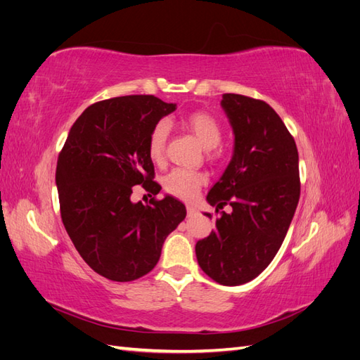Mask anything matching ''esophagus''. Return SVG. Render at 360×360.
<instances>
[{"label":"esophagus","instance_id":"1","mask_svg":"<svg viewBox=\"0 0 360 360\" xmlns=\"http://www.w3.org/2000/svg\"><path fill=\"white\" fill-rule=\"evenodd\" d=\"M186 210H188V216H189V217L197 214V209H195L193 205H186Z\"/></svg>","mask_w":360,"mask_h":360}]
</instances>
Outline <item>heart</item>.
<instances>
[{"instance_id": "heart-1", "label": "heart", "mask_w": 360, "mask_h": 360, "mask_svg": "<svg viewBox=\"0 0 360 360\" xmlns=\"http://www.w3.org/2000/svg\"><path fill=\"white\" fill-rule=\"evenodd\" d=\"M183 124L189 132H192L200 141L202 148L209 150L213 158H221V150L217 146L222 141V127L217 120L202 111L192 112L184 117ZM169 135V123L167 120H159V122L151 127L148 139H147V151L151 160L160 162L165 156V148ZM205 183V176L197 171H189L183 168L172 169L163 180V186L167 192L181 200H193L198 195L202 184Z\"/></svg>"}]
</instances>
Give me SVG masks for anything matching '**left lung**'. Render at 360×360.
<instances>
[{"label": "left lung", "mask_w": 360, "mask_h": 360, "mask_svg": "<svg viewBox=\"0 0 360 360\" xmlns=\"http://www.w3.org/2000/svg\"><path fill=\"white\" fill-rule=\"evenodd\" d=\"M234 132V155L207 195L221 212L216 230L195 246L198 264L222 285H242L275 258L300 197L294 138L264 101L226 93L221 102ZM212 219L210 213H205Z\"/></svg>", "instance_id": "1"}]
</instances>
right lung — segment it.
<instances>
[{
  "label": "right lung",
  "mask_w": 360,
  "mask_h": 360,
  "mask_svg": "<svg viewBox=\"0 0 360 360\" xmlns=\"http://www.w3.org/2000/svg\"><path fill=\"white\" fill-rule=\"evenodd\" d=\"M176 110L155 96L112 97L90 105L73 123L58 155L56 181L64 228L96 274L135 281L158 264L162 245L186 217L174 197L130 200L143 184L159 193L147 151L151 127Z\"/></svg>",
  "instance_id": "obj_1"
}]
</instances>
